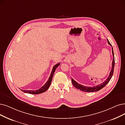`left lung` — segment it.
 Listing matches in <instances>:
<instances>
[{
	"label": "left lung",
	"mask_w": 125,
	"mask_h": 125,
	"mask_svg": "<svg viewBox=\"0 0 125 125\" xmlns=\"http://www.w3.org/2000/svg\"><path fill=\"white\" fill-rule=\"evenodd\" d=\"M107 42H108V43L109 45L112 46L111 44L110 43V42H109V41H108V39H107ZM112 52L113 56V61H112V69H111V70L110 72L109 76H108V77L107 78V79L104 83H103L101 84H98V85L95 86L87 87V86H84L83 85H82V84H81L78 83H77L75 81L73 78H71L73 85L76 88L79 89L80 90H82V91H84V92H92L98 91L99 90H100L102 89V88H103L108 83V82L110 81V79H111L113 74L114 64H115V60H114V56L113 48H112Z\"/></svg>",
	"instance_id": "8db88e82"
}]
</instances>
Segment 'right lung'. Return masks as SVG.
I'll return each mask as SVG.
<instances>
[{"instance_id":"add662e5","label":"right lung","mask_w":125,"mask_h":125,"mask_svg":"<svg viewBox=\"0 0 125 125\" xmlns=\"http://www.w3.org/2000/svg\"><path fill=\"white\" fill-rule=\"evenodd\" d=\"M59 64H60V63H58L55 64V65L53 67L51 73L50 74V76L49 77V78L48 79V81L41 88L37 90H21L24 93H27L29 94H37L42 93L44 92H46L48 89V88H49L50 86L52 81L53 74H54L55 71L56 69L59 66Z\"/></svg>"}]
</instances>
